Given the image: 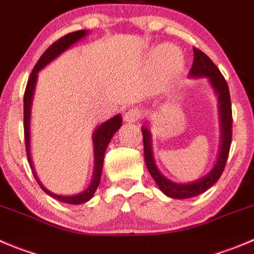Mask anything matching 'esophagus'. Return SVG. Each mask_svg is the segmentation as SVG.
<instances>
[{"mask_svg": "<svg viewBox=\"0 0 254 254\" xmlns=\"http://www.w3.org/2000/svg\"><path fill=\"white\" fill-rule=\"evenodd\" d=\"M142 116V112L139 110H137V108H132V110L127 111L125 115V121L126 122L128 123H132V122H137V121L141 118Z\"/></svg>", "mask_w": 254, "mask_h": 254, "instance_id": "34e87169", "label": "esophagus"}]
</instances>
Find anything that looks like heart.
Here are the masks:
<instances>
[{"label": "heart", "instance_id": "b5f03b06", "mask_svg": "<svg viewBox=\"0 0 254 254\" xmlns=\"http://www.w3.org/2000/svg\"><path fill=\"white\" fill-rule=\"evenodd\" d=\"M175 50L170 47H163L157 50V57H158L159 61H167V60H171L173 56H175Z\"/></svg>", "mask_w": 254, "mask_h": 254}]
</instances>
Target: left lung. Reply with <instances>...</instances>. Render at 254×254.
I'll list each match as a JSON object with an SVG mask.
<instances>
[{
    "mask_svg": "<svg viewBox=\"0 0 254 254\" xmlns=\"http://www.w3.org/2000/svg\"><path fill=\"white\" fill-rule=\"evenodd\" d=\"M193 53H194V59H193V64L190 74L193 77H208L212 86L214 87V89L218 93L222 121V144L217 165L214 166L213 170L206 177L195 181L193 183L177 185V183L171 182L167 178L163 177L154 166L153 157H152L151 152V136H149L148 129L146 127H142L144 161H146V166L148 168L149 175L152 176L154 182L158 185L159 190L162 192L167 194L168 197L177 198V199H185V198L195 197V195L201 194V193L209 190L219 180V177L223 173L224 167H226L227 158H228L229 148H231L232 143V123H233V118H232V103L227 81L222 76L218 67L212 62V60L207 56L206 53H203L201 50H198L195 47H193Z\"/></svg>",
    "mask_w": 254,
    "mask_h": 254,
    "instance_id": "left-lung-1",
    "label": "left lung"
}]
</instances>
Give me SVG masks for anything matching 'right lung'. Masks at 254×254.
<instances>
[{
  "label": "right lung",
  "instance_id": "right-lung-1",
  "mask_svg": "<svg viewBox=\"0 0 254 254\" xmlns=\"http://www.w3.org/2000/svg\"><path fill=\"white\" fill-rule=\"evenodd\" d=\"M87 35V31H76V32H71L68 35L64 36L60 40H57L56 42H53L47 50L43 52L42 56L40 57V60L37 61L36 66L33 67L32 72H31V76L28 78L27 86L25 89V96H23V129H25V144H26V154H27L28 162H30V166L32 167V162H31L30 157V111H31V101H32L33 96V89H35L36 79H37V72L40 69H42L46 64H50L51 61L56 59L59 55H61L64 51H66L69 46H72L73 43H76L77 41L81 40L83 36ZM122 125V120H121V116L117 115L113 118L108 120L107 122L102 123V125L96 129L95 134H93V143H95V158H96V167H95V175H93V181L92 183L89 185V187L87 188L84 192L79 193L76 195H69V197H64V195H57L55 193H51L50 190H46L42 185L40 183V181L36 178L38 185L41 186L43 190L46 193L51 195V197L56 198L57 201L64 202V203L68 204H81L84 202L89 201L91 198L95 194L96 190H97L98 185H100L101 180V173H102V167H103V156H105V151L107 148L108 143H110L111 138L113 137V134L118 131V128ZM33 170V168H32ZM36 177V175H35Z\"/></svg>",
  "mask_w": 254,
  "mask_h": 254
}]
</instances>
